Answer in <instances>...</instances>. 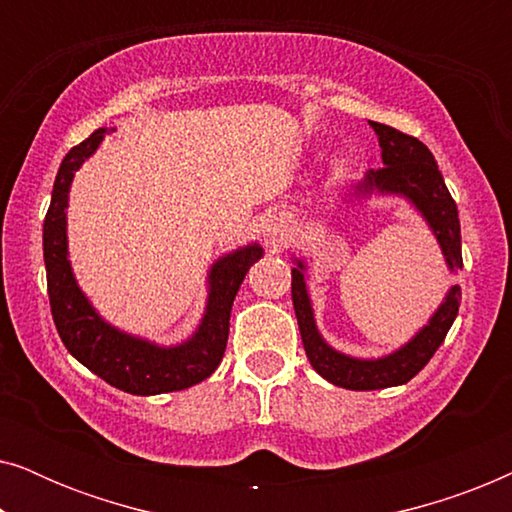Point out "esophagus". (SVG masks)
I'll use <instances>...</instances> for the list:
<instances>
[{
  "label": "esophagus",
  "mask_w": 512,
  "mask_h": 512,
  "mask_svg": "<svg viewBox=\"0 0 512 512\" xmlns=\"http://www.w3.org/2000/svg\"><path fill=\"white\" fill-rule=\"evenodd\" d=\"M263 237L270 247H282L286 240V230H284V221L279 216H268L263 221Z\"/></svg>",
  "instance_id": "34e87169"
}]
</instances>
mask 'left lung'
Masks as SVG:
<instances>
[{
	"label": "left lung",
	"instance_id": "obj_1",
	"mask_svg": "<svg viewBox=\"0 0 512 512\" xmlns=\"http://www.w3.org/2000/svg\"><path fill=\"white\" fill-rule=\"evenodd\" d=\"M370 128L375 130L377 142H380L384 167L368 170L361 181L349 184L345 202H363L373 195H396V198L408 200L436 237L447 270L457 275L464 268L459 212L457 202L452 200L443 174L438 170L436 158L417 137L403 135L396 128L375 121H370ZM293 263H296V268L291 270V298L305 354L312 368L335 387L370 391L410 382L431 361L436 349L443 345L447 331L457 319L461 286L454 284L445 293L438 310L405 345L384 356H377V359L349 356L328 345L324 335L319 333L310 291H307V263L296 256H293Z\"/></svg>",
	"mask_w": 512,
	"mask_h": 512
}]
</instances>
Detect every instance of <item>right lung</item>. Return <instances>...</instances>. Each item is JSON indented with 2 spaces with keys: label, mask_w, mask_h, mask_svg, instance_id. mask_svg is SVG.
I'll use <instances>...</instances> for the list:
<instances>
[{
  "label": "right lung",
  "mask_w": 512,
  "mask_h": 512,
  "mask_svg": "<svg viewBox=\"0 0 512 512\" xmlns=\"http://www.w3.org/2000/svg\"><path fill=\"white\" fill-rule=\"evenodd\" d=\"M109 128H100L62 158L51 207L44 221V263L55 328L76 361L111 387L135 396H156L193 387L219 368L226 352L230 310L251 265L263 256L258 242L216 258L207 272V303L198 328L179 345L125 333L109 324L76 282L67 247V207L74 174L100 149Z\"/></svg>",
  "instance_id": "add662e5"
}]
</instances>
